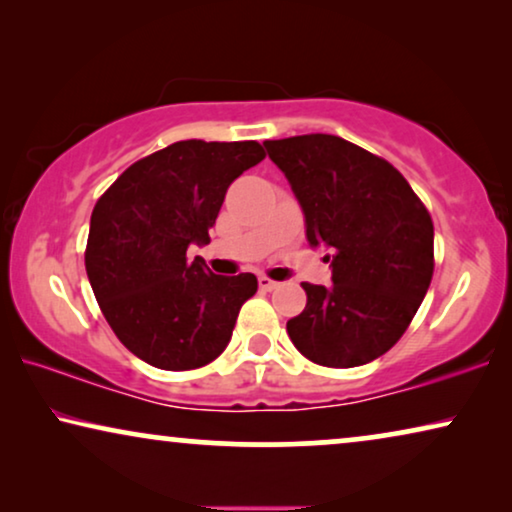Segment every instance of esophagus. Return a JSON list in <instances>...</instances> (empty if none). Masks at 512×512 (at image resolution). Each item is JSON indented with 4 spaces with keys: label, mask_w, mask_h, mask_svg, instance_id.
Returning a JSON list of instances; mask_svg holds the SVG:
<instances>
[{
    "label": "esophagus",
    "mask_w": 512,
    "mask_h": 512,
    "mask_svg": "<svg viewBox=\"0 0 512 512\" xmlns=\"http://www.w3.org/2000/svg\"><path fill=\"white\" fill-rule=\"evenodd\" d=\"M258 286H261L263 291H272V289H277V282L275 279H270V277H258Z\"/></svg>",
    "instance_id": "esophagus-1"
}]
</instances>
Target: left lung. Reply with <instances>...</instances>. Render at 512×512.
<instances>
[{"instance_id": "8db88e82", "label": "left lung", "mask_w": 512, "mask_h": 512, "mask_svg": "<svg viewBox=\"0 0 512 512\" xmlns=\"http://www.w3.org/2000/svg\"><path fill=\"white\" fill-rule=\"evenodd\" d=\"M289 179L310 247H324L333 284H303L305 310L286 321L305 359L354 368L389 352L433 277V221L384 158L335 135L268 139Z\"/></svg>"}]
</instances>
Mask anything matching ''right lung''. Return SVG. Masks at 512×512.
<instances>
[{
    "instance_id": "add662e5",
    "label": "right lung",
    "mask_w": 512,
    "mask_h": 512,
    "mask_svg": "<svg viewBox=\"0 0 512 512\" xmlns=\"http://www.w3.org/2000/svg\"><path fill=\"white\" fill-rule=\"evenodd\" d=\"M263 158L258 142H174L130 165L97 200L90 286L116 338L149 366L193 370L228 347L258 279L214 275L186 251L205 247L228 186Z\"/></svg>"
}]
</instances>
